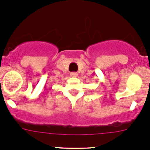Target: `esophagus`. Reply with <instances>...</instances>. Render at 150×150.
Segmentation results:
<instances>
[{
  "label": "esophagus",
  "mask_w": 150,
  "mask_h": 150,
  "mask_svg": "<svg viewBox=\"0 0 150 150\" xmlns=\"http://www.w3.org/2000/svg\"><path fill=\"white\" fill-rule=\"evenodd\" d=\"M70 75H71V77H74L75 78V77L78 76V74L76 72H72V73L70 74Z\"/></svg>",
  "instance_id": "34e87169"
}]
</instances>
